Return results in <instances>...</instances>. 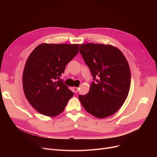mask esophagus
I'll list each match as a JSON object with an SVG mask.
<instances>
[{
	"mask_svg": "<svg viewBox=\"0 0 157 157\" xmlns=\"http://www.w3.org/2000/svg\"><path fill=\"white\" fill-rule=\"evenodd\" d=\"M73 90H74V92H75V93H76L78 91V87H73Z\"/></svg>",
	"mask_w": 157,
	"mask_h": 157,
	"instance_id": "esophagus-1",
	"label": "esophagus"
}]
</instances>
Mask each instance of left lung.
Wrapping results in <instances>:
<instances>
[{
    "instance_id": "8db88e82",
    "label": "left lung",
    "mask_w": 157,
    "mask_h": 157,
    "mask_svg": "<svg viewBox=\"0 0 157 157\" xmlns=\"http://www.w3.org/2000/svg\"><path fill=\"white\" fill-rule=\"evenodd\" d=\"M79 52L96 82H92L86 95H79V99L93 116H111L122 106L129 92L131 74L126 58L110 44H80Z\"/></svg>"
}]
</instances>
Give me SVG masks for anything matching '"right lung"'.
I'll list each match as a JSON object with an SVG mask.
<instances>
[{"instance_id":"obj_1","label":"right lung","mask_w":157,"mask_h":157,"mask_svg":"<svg viewBox=\"0 0 157 157\" xmlns=\"http://www.w3.org/2000/svg\"><path fill=\"white\" fill-rule=\"evenodd\" d=\"M78 52V44L43 43L30 54L23 73V92L39 113L53 117L63 111L74 93L60 77Z\"/></svg>"}]
</instances>
